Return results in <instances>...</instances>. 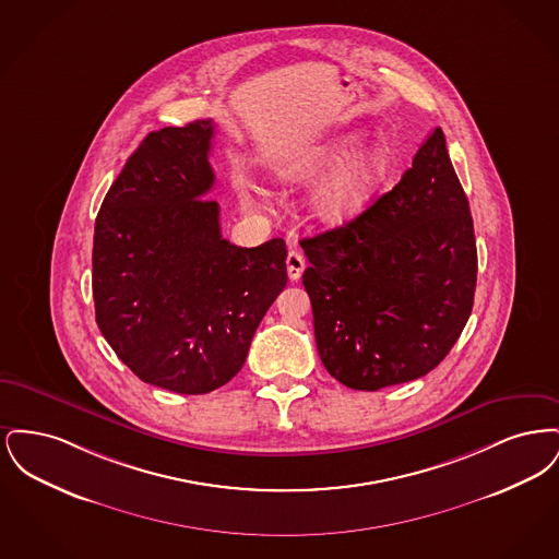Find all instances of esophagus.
Instances as JSON below:
<instances>
[{"instance_id":"34e87169","label":"esophagus","mask_w":559,"mask_h":559,"mask_svg":"<svg viewBox=\"0 0 559 559\" xmlns=\"http://www.w3.org/2000/svg\"><path fill=\"white\" fill-rule=\"evenodd\" d=\"M304 267H306L304 255L299 251H289V255H287V274H289V278L297 281L301 276Z\"/></svg>"}]
</instances>
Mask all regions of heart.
Instances as JSON below:
<instances>
[{
	"mask_svg": "<svg viewBox=\"0 0 559 559\" xmlns=\"http://www.w3.org/2000/svg\"><path fill=\"white\" fill-rule=\"evenodd\" d=\"M354 142L356 135L342 133L312 148H306L281 169V180L292 187H306L317 182L329 169L346 159ZM390 169L392 153L385 144H372L369 148L354 153L317 190V194L312 197V213L317 215V219L329 226L346 224L369 207L374 192L388 180ZM251 194H255V199H262V192L258 190H251Z\"/></svg>",
	"mask_w": 559,
	"mask_h": 559,
	"instance_id": "b5f03b06",
	"label": "heart"
}]
</instances>
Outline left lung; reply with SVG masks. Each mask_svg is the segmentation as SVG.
Instances as JSON below:
<instances>
[{
    "label": "left lung",
    "mask_w": 559,
    "mask_h": 559,
    "mask_svg": "<svg viewBox=\"0 0 559 559\" xmlns=\"http://www.w3.org/2000/svg\"><path fill=\"white\" fill-rule=\"evenodd\" d=\"M301 249L320 360L340 383L374 392L436 369L472 314L478 276L469 201L442 130L396 187Z\"/></svg>",
    "instance_id": "left-lung-1"
}]
</instances>
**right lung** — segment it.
<instances>
[{"label": "right lung", "instance_id": "right-lung-1", "mask_svg": "<svg viewBox=\"0 0 559 559\" xmlns=\"http://www.w3.org/2000/svg\"><path fill=\"white\" fill-rule=\"evenodd\" d=\"M212 138V119L148 133L94 226L98 329L133 374L176 394L228 383L287 285L285 240L247 249L222 237L205 199Z\"/></svg>", "mask_w": 559, "mask_h": 559}]
</instances>
